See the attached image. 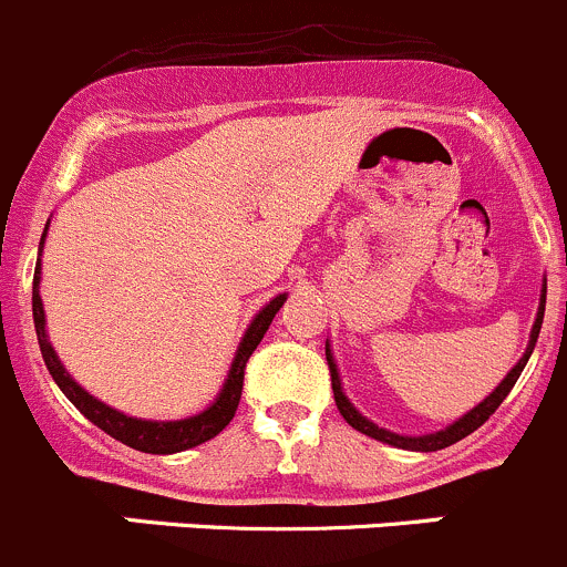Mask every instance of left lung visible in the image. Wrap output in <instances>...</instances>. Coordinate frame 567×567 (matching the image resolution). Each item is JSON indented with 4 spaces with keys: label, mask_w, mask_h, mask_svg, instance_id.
Here are the masks:
<instances>
[{
    "label": "left lung",
    "mask_w": 567,
    "mask_h": 567,
    "mask_svg": "<svg viewBox=\"0 0 567 567\" xmlns=\"http://www.w3.org/2000/svg\"><path fill=\"white\" fill-rule=\"evenodd\" d=\"M543 311H546V295L540 297V308H537L535 328H532V339H529V347H526L524 358H520V361L515 363L513 369H509V374L502 380V383L496 385V391H493L491 396H485V402H480V405H476L472 413H466V416H463V419H457L455 424H450V427L441 430V433H430V435H419V439H408V435H396V433H389V430H383V427H374V424L369 422V419H363L361 413H358L355 408L350 405V400H347V396H344V391H341L339 372H336L333 355H330V347L324 344V355H328L330 385H333L336 408H339V413H341V416H344V422L350 424V427H355L358 433L369 435V439L383 441V444L400 446V450H413V452H439V450H446V446L457 444V441H463V439H466V435H472L476 427H482V424H485L487 419H491V413L496 411L498 405H502L504 396L509 394V389H513V385H515L518 374L524 372V367H526V361H529L532 350H535L537 333H540V324H543Z\"/></svg>",
    "instance_id": "obj_1"
}]
</instances>
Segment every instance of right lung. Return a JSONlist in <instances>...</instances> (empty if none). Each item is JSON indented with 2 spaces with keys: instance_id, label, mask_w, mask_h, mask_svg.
Wrapping results in <instances>:
<instances>
[{
  "instance_id": "obj_1",
  "label": "right lung",
  "mask_w": 567,
  "mask_h": 567,
  "mask_svg": "<svg viewBox=\"0 0 567 567\" xmlns=\"http://www.w3.org/2000/svg\"><path fill=\"white\" fill-rule=\"evenodd\" d=\"M43 237H47V231H43ZM38 284H41V261H38L35 267V278H32V317H35L38 344H41L43 361H47V369L54 378V383H58L60 391L91 419L95 427L104 430L106 435H112V439L121 441V444L132 446V450L137 452H148V455H173V452L193 450V446L204 444V441L215 439L220 430H226V424L231 422L234 413H237L239 396H243L248 358L254 355V350L259 347V341L265 339L267 328H270L272 317H276L278 308L286 302V295H278L276 300H270L259 313H256L248 333H245L243 344H239L237 358H234L226 385H223L220 396L212 402V408H206L198 416L182 419V422H143V419H132L112 411L110 405L93 400L82 385H76L74 380H71V374L65 372L63 363L58 361V352L52 350V344H49L47 339V319H43V302L41 295H38Z\"/></svg>"
}]
</instances>
